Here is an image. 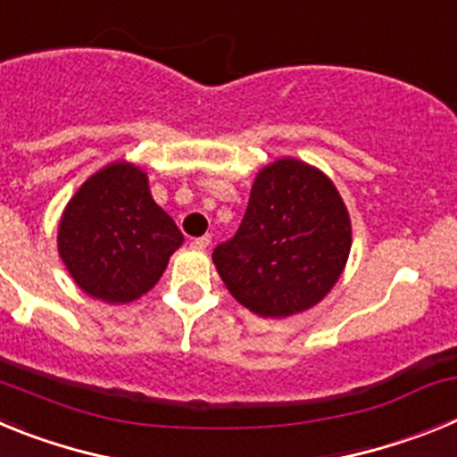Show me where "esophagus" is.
<instances>
[{
	"mask_svg": "<svg viewBox=\"0 0 457 457\" xmlns=\"http://www.w3.org/2000/svg\"><path fill=\"white\" fill-rule=\"evenodd\" d=\"M210 245V236H204V237H194L192 240V247L194 249H205Z\"/></svg>",
	"mask_w": 457,
	"mask_h": 457,
	"instance_id": "esophagus-1",
	"label": "esophagus"
}]
</instances>
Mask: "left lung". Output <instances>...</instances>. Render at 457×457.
Returning <instances> with one entry per match:
<instances>
[{
	"instance_id": "left-lung-1",
	"label": "left lung",
	"mask_w": 457,
	"mask_h": 457,
	"mask_svg": "<svg viewBox=\"0 0 457 457\" xmlns=\"http://www.w3.org/2000/svg\"><path fill=\"white\" fill-rule=\"evenodd\" d=\"M353 247L350 212L332 179L278 157L256 173L236 236L212 252L228 293L261 318L309 311L337 286Z\"/></svg>"
}]
</instances>
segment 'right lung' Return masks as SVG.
<instances>
[{
    "mask_svg": "<svg viewBox=\"0 0 457 457\" xmlns=\"http://www.w3.org/2000/svg\"><path fill=\"white\" fill-rule=\"evenodd\" d=\"M183 233L153 199L148 173L112 162L88 176L59 220L56 249L93 300L128 304L160 281Z\"/></svg>",
    "mask_w": 457,
    "mask_h": 457,
    "instance_id": "obj_1",
    "label": "right lung"
}]
</instances>
